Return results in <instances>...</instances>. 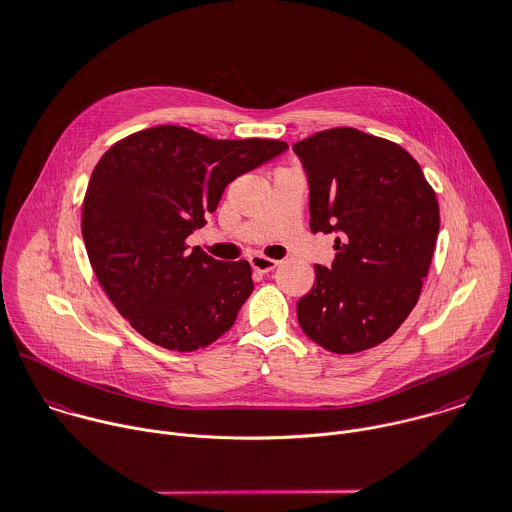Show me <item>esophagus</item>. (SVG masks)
<instances>
[{
  "instance_id": "obj_1",
  "label": "esophagus",
  "mask_w": 512,
  "mask_h": 512,
  "mask_svg": "<svg viewBox=\"0 0 512 512\" xmlns=\"http://www.w3.org/2000/svg\"><path fill=\"white\" fill-rule=\"evenodd\" d=\"M249 261H251V267L255 271H259V273H269V271H273L279 265V261L263 257V255H253Z\"/></svg>"
}]
</instances>
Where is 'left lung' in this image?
<instances>
[{
    "label": "left lung",
    "mask_w": 512,
    "mask_h": 512,
    "mask_svg": "<svg viewBox=\"0 0 512 512\" xmlns=\"http://www.w3.org/2000/svg\"><path fill=\"white\" fill-rule=\"evenodd\" d=\"M293 151L309 181L311 231L339 233L333 265H315L297 303L299 325L331 353L371 349L419 301L441 225L437 195L409 151L353 127L319 131Z\"/></svg>",
    "instance_id": "8db88e82"
}]
</instances>
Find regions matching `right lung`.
<instances>
[{"instance_id": "add662e5", "label": "right lung", "mask_w": 512, "mask_h": 512, "mask_svg": "<svg viewBox=\"0 0 512 512\" xmlns=\"http://www.w3.org/2000/svg\"><path fill=\"white\" fill-rule=\"evenodd\" d=\"M285 149L277 139L157 125L105 151L85 191L81 235L99 285L139 335L187 353L233 327L253 291L251 265L189 251L185 239L235 177Z\"/></svg>"}]
</instances>
